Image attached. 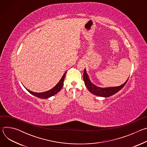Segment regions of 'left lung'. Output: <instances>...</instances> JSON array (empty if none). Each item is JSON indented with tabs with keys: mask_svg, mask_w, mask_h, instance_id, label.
<instances>
[{
	"mask_svg": "<svg viewBox=\"0 0 147 147\" xmlns=\"http://www.w3.org/2000/svg\"><path fill=\"white\" fill-rule=\"evenodd\" d=\"M83 80L84 81L85 84L87 88H88V90L90 91V92H91L93 94L97 96H103V97H109L115 94L118 91H119L121 88H123L125 85V84L127 83L129 79H127V80L125 81L123 84L118 87L100 88L95 86L91 82V81L89 79L88 76L87 74L86 70L85 69L84 71V73H83Z\"/></svg>",
	"mask_w": 147,
	"mask_h": 147,
	"instance_id": "left-lung-1",
	"label": "left lung"
}]
</instances>
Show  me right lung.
Returning <instances> with one entry per match:
<instances>
[{
  "instance_id": "add662e5",
  "label": "right lung",
  "mask_w": 147,
  "mask_h": 147,
  "mask_svg": "<svg viewBox=\"0 0 147 147\" xmlns=\"http://www.w3.org/2000/svg\"><path fill=\"white\" fill-rule=\"evenodd\" d=\"M66 73H64L63 76H62L61 78L60 79V80L59 81V82L57 84V85L54 87L52 89L46 91V92H40V93H37V92H32L31 91H30L29 90L27 89L26 90L31 94H32L33 95L39 98H42V99H46V98H48L54 95H55L56 94H57V92H59L60 90L61 89L63 86V82H64V80H65V75H66Z\"/></svg>"
}]
</instances>
